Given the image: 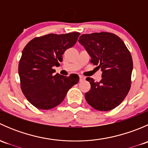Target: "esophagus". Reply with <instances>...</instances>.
<instances>
[{
	"instance_id": "1",
	"label": "esophagus",
	"mask_w": 148,
	"mask_h": 148,
	"mask_svg": "<svg viewBox=\"0 0 148 148\" xmlns=\"http://www.w3.org/2000/svg\"><path fill=\"white\" fill-rule=\"evenodd\" d=\"M85 79V78L84 77H82V76H81V75H79V80H80V82H82V81H84V80Z\"/></svg>"
}]
</instances>
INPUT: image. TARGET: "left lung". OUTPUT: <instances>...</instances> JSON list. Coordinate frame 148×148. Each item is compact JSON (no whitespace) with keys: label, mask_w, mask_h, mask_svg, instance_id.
<instances>
[{"label":"left lung","mask_w":148,"mask_h":148,"mask_svg":"<svg viewBox=\"0 0 148 148\" xmlns=\"http://www.w3.org/2000/svg\"><path fill=\"white\" fill-rule=\"evenodd\" d=\"M79 42L91 57V62L101 69L100 82L87 77L91 89L85 93L89 105L99 111H109L123 101L130 89L133 63L125 43L117 35L101 32L82 34Z\"/></svg>","instance_id":"obj_1"}]
</instances>
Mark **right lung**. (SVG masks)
I'll return each mask as SVG.
<instances>
[{
  "instance_id": "1",
  "label": "right lung",
  "mask_w": 148,
  "mask_h": 148,
  "mask_svg": "<svg viewBox=\"0 0 148 148\" xmlns=\"http://www.w3.org/2000/svg\"><path fill=\"white\" fill-rule=\"evenodd\" d=\"M78 32L50 34L37 37L28 43L22 51L18 64L21 87L28 102L40 110L59 105L69 89L78 83L77 74L69 77L56 74L53 66L62 62V55L76 44Z\"/></svg>"
}]
</instances>
